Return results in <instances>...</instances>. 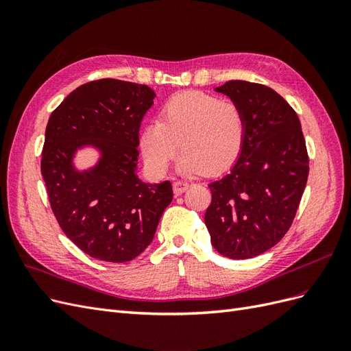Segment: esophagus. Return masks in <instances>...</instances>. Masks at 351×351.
<instances>
[{"instance_id":"obj_1","label":"esophagus","mask_w":351,"mask_h":351,"mask_svg":"<svg viewBox=\"0 0 351 351\" xmlns=\"http://www.w3.org/2000/svg\"><path fill=\"white\" fill-rule=\"evenodd\" d=\"M189 187H190V183L183 182V180H177V182H174V184H173V189H174V193L176 195L184 193Z\"/></svg>"}]
</instances>
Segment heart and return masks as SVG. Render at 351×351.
<instances>
[{
    "instance_id": "heart-1",
    "label": "heart",
    "mask_w": 351,
    "mask_h": 351,
    "mask_svg": "<svg viewBox=\"0 0 351 351\" xmlns=\"http://www.w3.org/2000/svg\"><path fill=\"white\" fill-rule=\"evenodd\" d=\"M244 136L246 121L236 102L187 90L165 102L161 121L154 120L143 127L141 151L155 173H164L180 145V173L215 174L236 162Z\"/></svg>"
}]
</instances>
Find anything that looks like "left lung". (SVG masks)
Returning <instances> with one entry per match:
<instances>
[{
  "label": "left lung",
  "mask_w": 351,
  "mask_h": 351,
  "mask_svg": "<svg viewBox=\"0 0 351 351\" xmlns=\"http://www.w3.org/2000/svg\"><path fill=\"white\" fill-rule=\"evenodd\" d=\"M215 90L241 108L246 136L230 171L209 184L205 224L219 254L250 259L289 231L306 187L309 158L299 117L274 89L230 80Z\"/></svg>",
  "instance_id": "left-lung-1"
}]
</instances>
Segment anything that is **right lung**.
<instances>
[{
    "label": "right lung",
    "instance_id": "add662e5",
    "mask_svg": "<svg viewBox=\"0 0 351 351\" xmlns=\"http://www.w3.org/2000/svg\"><path fill=\"white\" fill-rule=\"evenodd\" d=\"M146 84L101 79L74 89L51 114L40 173L52 212L64 234L89 256L129 262L149 246L171 183L137 176L139 129L155 99ZM90 149L97 161L75 165Z\"/></svg>",
    "mask_w": 351,
    "mask_h": 351
}]
</instances>
